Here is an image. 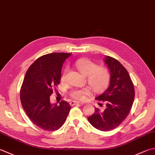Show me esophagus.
I'll list each match as a JSON object with an SVG mask.
<instances>
[{
    "label": "esophagus",
    "mask_w": 155,
    "mask_h": 155,
    "mask_svg": "<svg viewBox=\"0 0 155 155\" xmlns=\"http://www.w3.org/2000/svg\"><path fill=\"white\" fill-rule=\"evenodd\" d=\"M70 104H71V105L73 106V105H76V104H81V103H79V102L73 101H71V103H70Z\"/></svg>",
    "instance_id": "esophagus-1"
}]
</instances>
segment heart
I'll return each mask as SVG.
<instances>
[{"label":"heart","mask_w":155,"mask_h":155,"mask_svg":"<svg viewBox=\"0 0 155 155\" xmlns=\"http://www.w3.org/2000/svg\"><path fill=\"white\" fill-rule=\"evenodd\" d=\"M75 66L82 74L88 77V83L95 93H101L108 87L110 81V72L107 68L99 66L97 64L86 58L77 60L75 62ZM68 71V67L64 69L62 81L65 80ZM91 94V90L88 88L75 89L70 92L71 97L77 101H83Z\"/></svg>","instance_id":"heart-1"}]
</instances>
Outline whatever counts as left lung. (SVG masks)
I'll list each match as a JSON object with an SVG mask.
<instances>
[{"label": "left lung", "mask_w": 155, "mask_h": 155, "mask_svg": "<svg viewBox=\"0 0 155 155\" xmlns=\"http://www.w3.org/2000/svg\"><path fill=\"white\" fill-rule=\"evenodd\" d=\"M105 62L110 72V86L95 99L106 104L104 111L95 107V113L87 117L91 125L101 131H110L120 125L129 114L135 91L130 75L117 60L106 56Z\"/></svg>", "instance_id": "left-lung-1"}]
</instances>
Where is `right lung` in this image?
<instances>
[{
	"label": "right lung",
	"mask_w": 155,
	"mask_h": 155,
	"mask_svg": "<svg viewBox=\"0 0 155 155\" xmlns=\"http://www.w3.org/2000/svg\"><path fill=\"white\" fill-rule=\"evenodd\" d=\"M71 54L54 52L39 57L29 66L20 91L22 107L29 120L47 131H55L65 122L71 109L66 101L50 104L54 88L60 83L64 62Z\"/></svg>",
	"instance_id": "1"
}]
</instances>
